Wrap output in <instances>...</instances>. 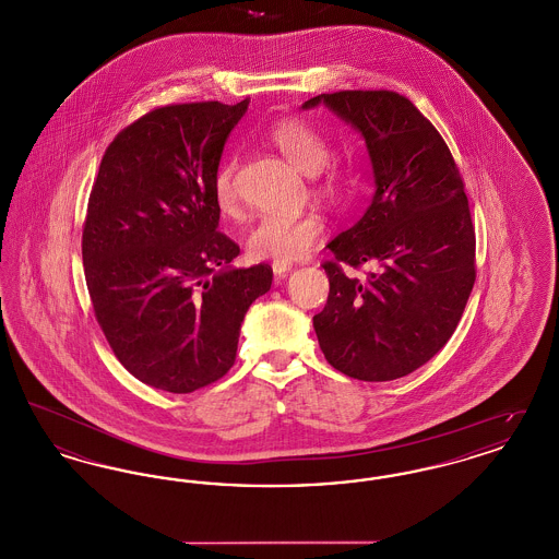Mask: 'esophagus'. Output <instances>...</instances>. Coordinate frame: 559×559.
<instances>
[{"instance_id":"1","label":"esophagus","mask_w":559,"mask_h":559,"mask_svg":"<svg viewBox=\"0 0 559 559\" xmlns=\"http://www.w3.org/2000/svg\"><path fill=\"white\" fill-rule=\"evenodd\" d=\"M292 262H274V264H272V272H274L276 278H285V276L292 272Z\"/></svg>"}]
</instances>
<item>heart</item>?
Returning <instances> with one entry per match:
<instances>
[{"mask_svg":"<svg viewBox=\"0 0 559 559\" xmlns=\"http://www.w3.org/2000/svg\"><path fill=\"white\" fill-rule=\"evenodd\" d=\"M267 140L283 157L308 176H317L320 188L344 199L352 190V178L344 167H324L331 159V144L322 133L301 119L278 121ZM213 199L224 215H233L239 207L237 159L222 160L213 176ZM324 233V219L317 212H272L262 215L247 237V251L255 260L292 262L308 253Z\"/></svg>","mask_w":559,"mask_h":559,"instance_id":"b5f03b06","label":"heart"}]
</instances>
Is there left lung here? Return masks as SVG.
<instances>
[{
    "label": "left lung",
    "mask_w": 559,
    "mask_h": 559,
    "mask_svg": "<svg viewBox=\"0 0 559 559\" xmlns=\"http://www.w3.org/2000/svg\"><path fill=\"white\" fill-rule=\"evenodd\" d=\"M362 133L374 178L367 213L326 247L335 255L326 306L314 317L329 365L360 381L424 367L451 340L476 281V233L465 185L438 130L390 90L320 94ZM342 263L373 270L349 280Z\"/></svg>",
    "instance_id": "obj_1"
}]
</instances>
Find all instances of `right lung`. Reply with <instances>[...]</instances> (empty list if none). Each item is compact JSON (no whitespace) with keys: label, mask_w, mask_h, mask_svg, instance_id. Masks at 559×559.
Segmentation results:
<instances>
[{"label":"right lung","mask_w":559,"mask_h":559,"mask_svg":"<svg viewBox=\"0 0 559 559\" xmlns=\"http://www.w3.org/2000/svg\"><path fill=\"white\" fill-rule=\"evenodd\" d=\"M249 100L159 107L108 144L81 253L96 320L119 362L146 385L190 394L230 371L240 322L272 267H228L213 176ZM221 270L217 271L216 266Z\"/></svg>","instance_id":"obj_1"}]
</instances>
